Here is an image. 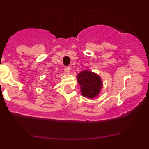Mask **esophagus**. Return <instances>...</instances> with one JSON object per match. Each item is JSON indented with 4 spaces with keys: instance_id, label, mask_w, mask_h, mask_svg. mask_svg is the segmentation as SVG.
<instances>
[{
    "instance_id": "obj_1",
    "label": "esophagus",
    "mask_w": 149,
    "mask_h": 149,
    "mask_svg": "<svg viewBox=\"0 0 149 149\" xmlns=\"http://www.w3.org/2000/svg\"><path fill=\"white\" fill-rule=\"evenodd\" d=\"M64 71H65V73L68 74V73H69V72H70V67H68V66L65 67V68H64Z\"/></svg>"
}]
</instances>
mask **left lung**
<instances>
[{
  "label": "left lung",
  "instance_id": "8db88e82",
  "mask_svg": "<svg viewBox=\"0 0 149 149\" xmlns=\"http://www.w3.org/2000/svg\"><path fill=\"white\" fill-rule=\"evenodd\" d=\"M77 79L81 86V94L85 98L93 99L97 97L103 86L101 77L91 71H82L77 75Z\"/></svg>",
  "mask_w": 149,
  "mask_h": 149
}]
</instances>
